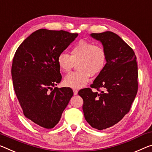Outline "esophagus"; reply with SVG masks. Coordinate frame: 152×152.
Masks as SVG:
<instances>
[{
	"label": "esophagus",
	"instance_id": "34e87169",
	"mask_svg": "<svg viewBox=\"0 0 152 152\" xmlns=\"http://www.w3.org/2000/svg\"><path fill=\"white\" fill-rule=\"evenodd\" d=\"M73 91H74V95H76L77 94H78V91H77L76 89H73Z\"/></svg>",
	"mask_w": 152,
	"mask_h": 152
}]
</instances>
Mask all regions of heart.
<instances>
[{
	"label": "heart",
	"mask_w": 152,
	"mask_h": 152,
	"mask_svg": "<svg viewBox=\"0 0 152 152\" xmlns=\"http://www.w3.org/2000/svg\"><path fill=\"white\" fill-rule=\"evenodd\" d=\"M57 64L65 72H69L76 64L78 70L67 75L64 80L66 86L79 88L85 86L91 76H97L104 69L107 63V54L100 45L81 40L72 48L71 55L61 52L57 57Z\"/></svg>",
	"instance_id": "1"
}]
</instances>
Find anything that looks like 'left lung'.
<instances>
[{
  "label": "left lung",
  "mask_w": 152,
  "mask_h": 152,
  "mask_svg": "<svg viewBox=\"0 0 152 152\" xmlns=\"http://www.w3.org/2000/svg\"><path fill=\"white\" fill-rule=\"evenodd\" d=\"M107 54L105 68L90 88L82 89L83 110L86 122L93 128L103 130L114 126L129 112L138 89V67L135 54L118 35L110 31L92 33Z\"/></svg>",
  "instance_id": "1"
}]
</instances>
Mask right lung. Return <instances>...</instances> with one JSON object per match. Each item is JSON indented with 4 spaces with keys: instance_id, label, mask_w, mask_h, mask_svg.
Returning a JSON list of instances; mask_svg holds the SVG:
<instances>
[{
    "instance_id": "add662e5",
    "label": "right lung",
    "mask_w": 152,
    "mask_h": 152,
    "mask_svg": "<svg viewBox=\"0 0 152 152\" xmlns=\"http://www.w3.org/2000/svg\"><path fill=\"white\" fill-rule=\"evenodd\" d=\"M78 37L64 30L40 29L17 49L11 68L14 90L25 116L40 127L52 129L73 96L61 80L57 57Z\"/></svg>"
}]
</instances>
